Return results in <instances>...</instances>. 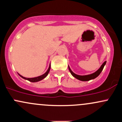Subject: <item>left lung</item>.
I'll list each match as a JSON object with an SVG mask.
<instances>
[{
  "label": "left lung",
  "instance_id": "1",
  "mask_svg": "<svg viewBox=\"0 0 122 122\" xmlns=\"http://www.w3.org/2000/svg\"><path fill=\"white\" fill-rule=\"evenodd\" d=\"M106 61H105V62L103 63V64H102V65L100 66V68H99V69H98L96 72H95V73H92V74H91V75H85V76H80V75H76V74L74 73L72 71H71V69H70L69 66H68V68H69V70L70 72H71V73L72 74V75L73 76L75 77V78H76L77 79L79 80L83 81H89V80H90L94 79L96 77H97L98 76L100 75V73L102 72V71H103V68H104V65H106Z\"/></svg>",
  "mask_w": 122,
  "mask_h": 122
}]
</instances>
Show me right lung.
<instances>
[{
	"label": "right lung",
	"instance_id": "1",
	"mask_svg": "<svg viewBox=\"0 0 122 122\" xmlns=\"http://www.w3.org/2000/svg\"><path fill=\"white\" fill-rule=\"evenodd\" d=\"M50 65L49 66V68L48 70H47V71H46V72L45 73L43 74V75H42L40 76L36 77H33V78H26V77H23V76H22L20 75H19V74H18V75L20 76L21 77L23 78V79L27 80L29 81H30V82H34L39 81L42 80L44 79V78H45L47 76V75H48L49 72V71H50Z\"/></svg>",
	"mask_w": 122,
	"mask_h": 122
}]
</instances>
